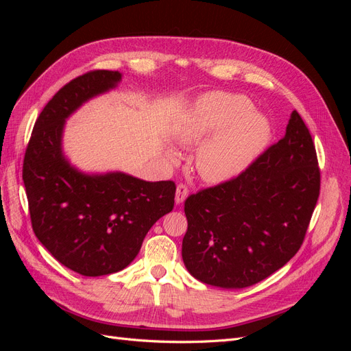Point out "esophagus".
<instances>
[{
    "label": "esophagus",
    "mask_w": 351,
    "mask_h": 351,
    "mask_svg": "<svg viewBox=\"0 0 351 351\" xmlns=\"http://www.w3.org/2000/svg\"><path fill=\"white\" fill-rule=\"evenodd\" d=\"M189 195V189L186 184H178L176 189V205H182Z\"/></svg>",
    "instance_id": "34e87169"
}]
</instances>
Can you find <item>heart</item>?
<instances>
[{"label":"heart","mask_w":351,"mask_h":351,"mask_svg":"<svg viewBox=\"0 0 351 351\" xmlns=\"http://www.w3.org/2000/svg\"><path fill=\"white\" fill-rule=\"evenodd\" d=\"M252 110V102L240 95L206 93L173 124V139L183 146L199 145L213 134L196 152V169L206 182L232 180L267 147L271 125Z\"/></svg>","instance_id":"b5f03b06"}]
</instances>
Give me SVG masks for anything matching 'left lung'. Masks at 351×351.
I'll list each match as a JSON object with an SVG mask.
<instances>
[{
    "label": "left lung",
    "mask_w": 351,
    "mask_h": 351,
    "mask_svg": "<svg viewBox=\"0 0 351 351\" xmlns=\"http://www.w3.org/2000/svg\"><path fill=\"white\" fill-rule=\"evenodd\" d=\"M319 189L312 136L293 111L282 139L247 169L186 199L187 271L221 289H244L269 277L300 249Z\"/></svg>",
    "instance_id": "obj_1"
}]
</instances>
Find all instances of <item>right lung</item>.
<instances>
[{
	"label": "right lung",
	"mask_w": 351,
	"mask_h": 351,
	"mask_svg": "<svg viewBox=\"0 0 351 351\" xmlns=\"http://www.w3.org/2000/svg\"><path fill=\"white\" fill-rule=\"evenodd\" d=\"M121 73L95 70L62 86L39 114L23 161L32 228L60 263L84 277L124 269L155 222L174 208L173 182L121 171L86 174L62 152L69 117L114 89Z\"/></svg>",
	"instance_id": "obj_1"
}]
</instances>
